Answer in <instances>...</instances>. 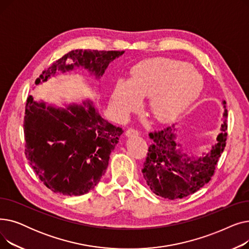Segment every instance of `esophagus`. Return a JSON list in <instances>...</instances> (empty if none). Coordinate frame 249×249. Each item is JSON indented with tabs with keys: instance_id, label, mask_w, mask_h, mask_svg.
<instances>
[{
	"instance_id": "1",
	"label": "esophagus",
	"mask_w": 249,
	"mask_h": 249,
	"mask_svg": "<svg viewBox=\"0 0 249 249\" xmlns=\"http://www.w3.org/2000/svg\"><path fill=\"white\" fill-rule=\"evenodd\" d=\"M125 135L127 137H133V136H138L139 135V132L137 131V130L135 129H132V128H129L127 131L125 132Z\"/></svg>"
}]
</instances>
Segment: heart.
<instances>
[{"instance_id":"obj_1","label":"heart","mask_w":249,"mask_h":249,"mask_svg":"<svg viewBox=\"0 0 249 249\" xmlns=\"http://www.w3.org/2000/svg\"><path fill=\"white\" fill-rule=\"evenodd\" d=\"M203 89V77L193 65L178 59L153 57L133 65L129 80L115 85L110 103L114 113L125 118L137 110L140 99L148 97L153 117L168 122L186 112Z\"/></svg>"}]
</instances>
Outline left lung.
Listing matches in <instances>:
<instances>
[{"instance_id":"left-lung-1","label":"left lung","mask_w":249,"mask_h":249,"mask_svg":"<svg viewBox=\"0 0 249 249\" xmlns=\"http://www.w3.org/2000/svg\"><path fill=\"white\" fill-rule=\"evenodd\" d=\"M222 104L224 113L221 132L215 144L200 156L188 152L178 140L177 124L149 133L152 143L141 173L155 195L168 200L182 199L199 191L211 179L226 145V102Z\"/></svg>"}]
</instances>
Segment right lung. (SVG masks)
I'll list each match as a JSON object with an SVG mask.
<instances>
[{"instance_id":"obj_1","label":"right lung","mask_w":249,"mask_h":249,"mask_svg":"<svg viewBox=\"0 0 249 249\" xmlns=\"http://www.w3.org/2000/svg\"><path fill=\"white\" fill-rule=\"evenodd\" d=\"M124 52L72 50L52 63L35 84L76 69L99 81ZM23 126L25 154L33 171L48 189L64 196H82L98 185L123 133L122 128L105 120L89 99L61 108L30 96Z\"/></svg>"}]
</instances>
